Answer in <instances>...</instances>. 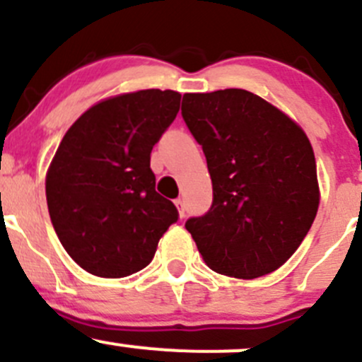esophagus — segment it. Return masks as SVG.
I'll use <instances>...</instances> for the list:
<instances>
[{
  "label": "esophagus",
  "mask_w": 362,
  "mask_h": 362,
  "mask_svg": "<svg viewBox=\"0 0 362 362\" xmlns=\"http://www.w3.org/2000/svg\"><path fill=\"white\" fill-rule=\"evenodd\" d=\"M175 204H177V208H178V214H180V217L184 218V217H185V203H184V199H182V198L175 199Z\"/></svg>",
  "instance_id": "1"
}]
</instances>
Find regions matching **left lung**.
Instances as JSON below:
<instances>
[{
	"instance_id": "left-lung-1",
	"label": "left lung",
	"mask_w": 362,
	"mask_h": 362,
	"mask_svg": "<svg viewBox=\"0 0 362 362\" xmlns=\"http://www.w3.org/2000/svg\"><path fill=\"white\" fill-rule=\"evenodd\" d=\"M182 117L202 145L214 202L185 229L214 272L257 279L301 245L319 208L312 145L301 127L257 94H184Z\"/></svg>"
}]
</instances>
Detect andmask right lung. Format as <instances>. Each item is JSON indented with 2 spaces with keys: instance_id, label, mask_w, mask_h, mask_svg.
<instances>
[{
  "instance_id": "1",
  "label": "right lung",
  "mask_w": 362,
  "mask_h": 362,
  "mask_svg": "<svg viewBox=\"0 0 362 362\" xmlns=\"http://www.w3.org/2000/svg\"><path fill=\"white\" fill-rule=\"evenodd\" d=\"M182 94L147 89L94 105L64 134L45 182L50 221L69 257L96 276L144 269L178 210L156 191L151 152Z\"/></svg>"
}]
</instances>
